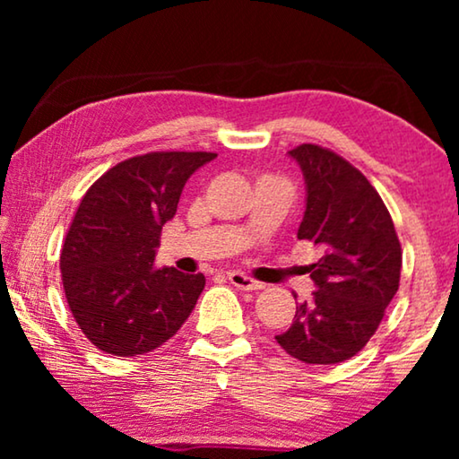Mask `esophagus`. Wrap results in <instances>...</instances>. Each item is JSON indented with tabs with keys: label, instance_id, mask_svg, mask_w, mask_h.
I'll use <instances>...</instances> for the list:
<instances>
[{
	"label": "esophagus",
	"instance_id": "obj_1",
	"mask_svg": "<svg viewBox=\"0 0 459 459\" xmlns=\"http://www.w3.org/2000/svg\"><path fill=\"white\" fill-rule=\"evenodd\" d=\"M228 280L231 281V286L240 288V290H261V288H263L259 280H253L250 275L242 273V272H230Z\"/></svg>",
	"mask_w": 459,
	"mask_h": 459
}]
</instances>
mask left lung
<instances>
[{"label":"left lung","mask_w":459,"mask_h":459,"mask_svg":"<svg viewBox=\"0 0 459 459\" xmlns=\"http://www.w3.org/2000/svg\"><path fill=\"white\" fill-rule=\"evenodd\" d=\"M299 162L307 206L299 240L319 248L309 267L317 290L297 305L275 341L305 363L347 361L366 347L399 290L401 244L391 212L359 169L316 143L288 152Z\"/></svg>","instance_id":"8db88e82"}]
</instances>
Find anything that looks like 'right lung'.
<instances>
[{
    "label": "right lung",
    "mask_w": 459,
    "mask_h": 459,
    "mask_svg": "<svg viewBox=\"0 0 459 459\" xmlns=\"http://www.w3.org/2000/svg\"><path fill=\"white\" fill-rule=\"evenodd\" d=\"M215 156H134L85 192L62 244L60 272L74 322L104 353H150L190 317L204 275L156 269L154 256L186 181Z\"/></svg>",
    "instance_id": "right-lung-1"
}]
</instances>
